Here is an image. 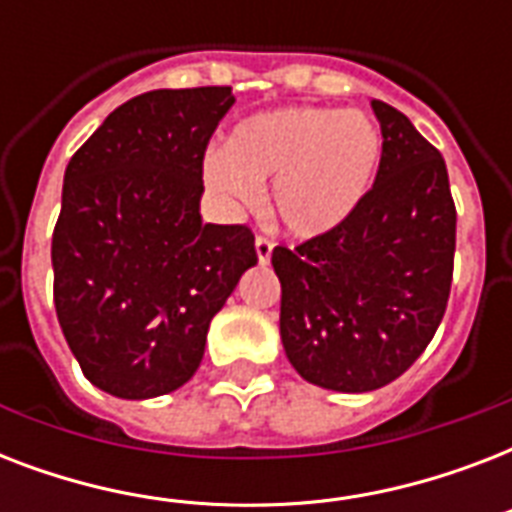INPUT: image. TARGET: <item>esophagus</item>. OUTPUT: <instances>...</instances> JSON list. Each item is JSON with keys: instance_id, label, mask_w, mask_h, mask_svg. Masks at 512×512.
Here are the masks:
<instances>
[{"instance_id": "obj_1", "label": "esophagus", "mask_w": 512, "mask_h": 512, "mask_svg": "<svg viewBox=\"0 0 512 512\" xmlns=\"http://www.w3.org/2000/svg\"><path fill=\"white\" fill-rule=\"evenodd\" d=\"M255 249H257V260L260 263H268L271 260V252H273V241L268 236H257L255 239Z\"/></svg>"}]
</instances>
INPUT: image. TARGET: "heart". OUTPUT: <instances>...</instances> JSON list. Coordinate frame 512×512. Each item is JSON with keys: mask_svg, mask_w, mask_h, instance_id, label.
Listing matches in <instances>:
<instances>
[{"mask_svg": "<svg viewBox=\"0 0 512 512\" xmlns=\"http://www.w3.org/2000/svg\"><path fill=\"white\" fill-rule=\"evenodd\" d=\"M382 138L369 116L289 106L236 124L228 146L204 156V183L225 207L249 209L276 180L273 209L297 239H319L348 223L380 167Z\"/></svg>", "mask_w": 512, "mask_h": 512, "instance_id": "heart-1", "label": "heart"}]
</instances>
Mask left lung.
Instances as JSON below:
<instances>
[{
	"mask_svg": "<svg viewBox=\"0 0 512 512\" xmlns=\"http://www.w3.org/2000/svg\"><path fill=\"white\" fill-rule=\"evenodd\" d=\"M382 130L374 185L337 231L276 247L281 342L303 380L340 393L388 385L428 348L452 289L457 209L444 156L401 111Z\"/></svg>",
	"mask_w": 512,
	"mask_h": 512,
	"instance_id": "8db88e82",
	"label": "left lung"
}]
</instances>
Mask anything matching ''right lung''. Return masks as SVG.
Listing matches in <instances>:
<instances>
[{
    "instance_id": "obj_1",
    "label": "right lung",
    "mask_w": 512,
    "mask_h": 512,
    "mask_svg": "<svg viewBox=\"0 0 512 512\" xmlns=\"http://www.w3.org/2000/svg\"><path fill=\"white\" fill-rule=\"evenodd\" d=\"M231 87L154 90L106 116L66 167L55 311L95 388L154 398L191 380L209 321L257 263L247 225L201 223V167Z\"/></svg>"
}]
</instances>
